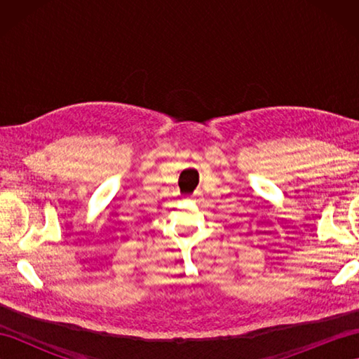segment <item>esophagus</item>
Masks as SVG:
<instances>
[{"mask_svg": "<svg viewBox=\"0 0 359 359\" xmlns=\"http://www.w3.org/2000/svg\"><path fill=\"white\" fill-rule=\"evenodd\" d=\"M196 196H199V191H197V193H194V194H193V197H196Z\"/></svg>", "mask_w": 359, "mask_h": 359, "instance_id": "esophagus-1", "label": "esophagus"}]
</instances>
